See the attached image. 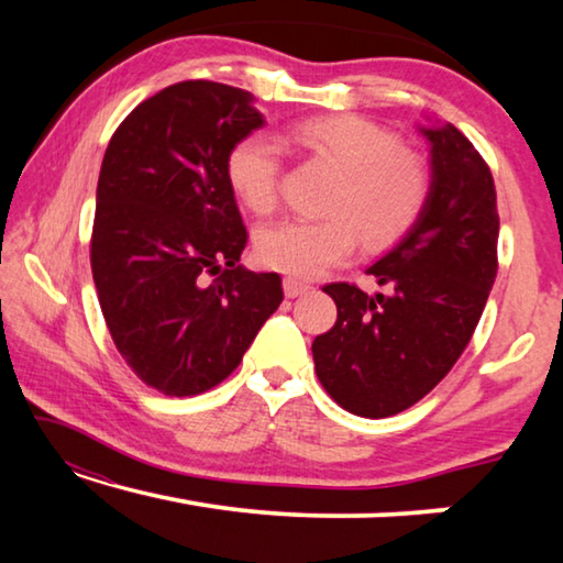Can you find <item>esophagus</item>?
<instances>
[{
  "label": "esophagus",
  "instance_id": "1",
  "mask_svg": "<svg viewBox=\"0 0 563 563\" xmlns=\"http://www.w3.org/2000/svg\"><path fill=\"white\" fill-rule=\"evenodd\" d=\"M283 290H285V298H298V295H305L310 290V285L298 280V278H285Z\"/></svg>",
  "mask_w": 563,
  "mask_h": 563
}]
</instances>
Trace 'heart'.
Instances as JSON below:
<instances>
[{
	"mask_svg": "<svg viewBox=\"0 0 563 563\" xmlns=\"http://www.w3.org/2000/svg\"><path fill=\"white\" fill-rule=\"evenodd\" d=\"M280 144L335 170L320 221H288L263 228L255 253L265 268L292 278H318L345 263L357 238L379 253L412 231L432 196V166L399 144L395 131L357 113L302 119L280 133ZM233 194L247 211L271 216L280 201L283 156L265 136H245L225 158Z\"/></svg>",
	"mask_w": 563,
	"mask_h": 563,
	"instance_id": "obj_1",
	"label": "heart"
}]
</instances>
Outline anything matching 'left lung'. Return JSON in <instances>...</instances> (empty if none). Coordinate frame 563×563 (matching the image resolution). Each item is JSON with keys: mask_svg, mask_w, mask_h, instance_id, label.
<instances>
[{"mask_svg": "<svg viewBox=\"0 0 563 563\" xmlns=\"http://www.w3.org/2000/svg\"><path fill=\"white\" fill-rule=\"evenodd\" d=\"M432 144V196L402 243L367 273L387 295L330 283L338 320L312 342L325 393L352 415L383 419L419 402L454 367L497 278L494 178L452 123L422 129Z\"/></svg>", "mask_w": 563, "mask_h": 563, "instance_id": "8db88e82", "label": "left lung"}]
</instances>
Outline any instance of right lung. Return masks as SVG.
<instances>
[{
    "label": "right lung",
    "mask_w": 563,
    "mask_h": 563,
    "mask_svg": "<svg viewBox=\"0 0 563 563\" xmlns=\"http://www.w3.org/2000/svg\"><path fill=\"white\" fill-rule=\"evenodd\" d=\"M258 126L247 91L178 81L141 101L103 154L93 285L121 357L168 397L221 385L283 302L278 273L238 265L247 231L225 158Z\"/></svg>",
    "instance_id": "1"
}]
</instances>
